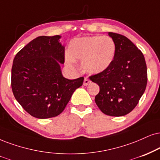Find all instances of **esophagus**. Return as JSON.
I'll return each instance as SVG.
<instances>
[{
	"mask_svg": "<svg viewBox=\"0 0 160 160\" xmlns=\"http://www.w3.org/2000/svg\"><path fill=\"white\" fill-rule=\"evenodd\" d=\"M90 83H91V81L88 79V78H84V86H88V84H90Z\"/></svg>",
	"mask_w": 160,
	"mask_h": 160,
	"instance_id": "34e87169",
	"label": "esophagus"
}]
</instances>
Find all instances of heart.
<instances>
[{
    "mask_svg": "<svg viewBox=\"0 0 160 160\" xmlns=\"http://www.w3.org/2000/svg\"><path fill=\"white\" fill-rule=\"evenodd\" d=\"M116 50L115 42L110 36L80 37L70 41L66 60L70 64L74 60L81 61L86 72L98 74L109 68L115 58Z\"/></svg>",
    "mask_w": 160,
    "mask_h": 160,
    "instance_id": "obj_1",
    "label": "heart"
}]
</instances>
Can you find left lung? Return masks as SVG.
Wrapping results in <instances>:
<instances>
[{"label":"left lung","instance_id":"left-lung-1","mask_svg":"<svg viewBox=\"0 0 160 160\" xmlns=\"http://www.w3.org/2000/svg\"><path fill=\"white\" fill-rule=\"evenodd\" d=\"M116 46L109 68L90 76L99 86L95 102L102 113L111 116L129 113L137 105L147 85V66L142 52L127 37L108 32Z\"/></svg>","mask_w":160,"mask_h":160}]
</instances>
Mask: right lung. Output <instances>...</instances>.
I'll list each match as a JSON object with an SVG mask.
<instances>
[{
    "label": "right lung",
    "mask_w": 160,
    "mask_h": 160,
    "mask_svg": "<svg viewBox=\"0 0 160 160\" xmlns=\"http://www.w3.org/2000/svg\"><path fill=\"white\" fill-rule=\"evenodd\" d=\"M60 35L39 36L17 53L12 68L11 86L15 99L38 119L62 113L84 77L68 79L62 76L65 47Z\"/></svg>",
    "instance_id": "add662e5"
}]
</instances>
